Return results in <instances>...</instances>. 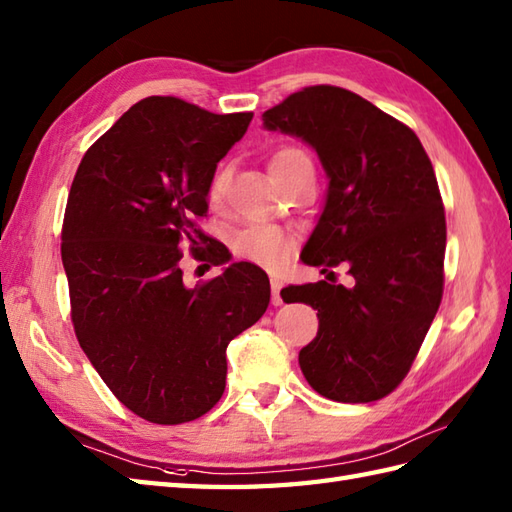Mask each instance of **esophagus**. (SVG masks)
Here are the masks:
<instances>
[{"label": "esophagus", "instance_id": "obj_1", "mask_svg": "<svg viewBox=\"0 0 512 512\" xmlns=\"http://www.w3.org/2000/svg\"><path fill=\"white\" fill-rule=\"evenodd\" d=\"M280 287H282V280L280 278H271V302H274L276 306L282 304V298H280Z\"/></svg>", "mask_w": 512, "mask_h": 512}]
</instances>
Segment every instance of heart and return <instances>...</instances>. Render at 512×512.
<instances>
[{"instance_id": "b5f03b06", "label": "heart", "mask_w": 512, "mask_h": 512, "mask_svg": "<svg viewBox=\"0 0 512 512\" xmlns=\"http://www.w3.org/2000/svg\"><path fill=\"white\" fill-rule=\"evenodd\" d=\"M304 168H313L311 157L302 149H295V146H285V149H280L269 162V173L274 181L285 179ZM230 184H232V168L221 166L210 179V186H208L210 201L221 203L227 197V192H230ZM232 247H234V254L247 260V263H254L267 269H280L287 263L291 243H289V236L274 225H249L243 232H238L234 236Z\"/></svg>"}]
</instances>
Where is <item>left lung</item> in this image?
<instances>
[{
    "label": "left lung",
    "mask_w": 512,
    "mask_h": 512,
    "mask_svg": "<svg viewBox=\"0 0 512 512\" xmlns=\"http://www.w3.org/2000/svg\"><path fill=\"white\" fill-rule=\"evenodd\" d=\"M263 124L313 146L326 170L302 260L322 274L346 263L352 276L350 289L320 280L280 291L320 320L302 374L331 401H379L410 372L442 300L447 223L434 166L407 124L342 87H304Z\"/></svg>",
    "instance_id": "1"
}]
</instances>
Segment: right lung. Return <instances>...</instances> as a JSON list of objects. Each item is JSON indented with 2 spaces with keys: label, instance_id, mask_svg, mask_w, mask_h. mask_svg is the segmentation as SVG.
<instances>
[{
  "label": "right lung",
  "instance_id": "add662e5",
  "mask_svg": "<svg viewBox=\"0 0 512 512\" xmlns=\"http://www.w3.org/2000/svg\"><path fill=\"white\" fill-rule=\"evenodd\" d=\"M252 118L149 96L89 146L74 175L61 232L74 331L107 388L149 423L210 412L225 390L227 344L269 306L258 265L232 263L192 289L179 267L186 245L199 260H230L197 219Z\"/></svg>",
  "mask_w": 512,
  "mask_h": 512
}]
</instances>
